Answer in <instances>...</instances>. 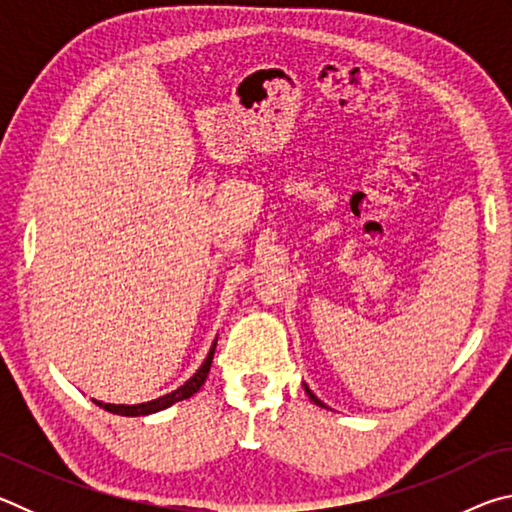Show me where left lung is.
<instances>
[{"instance_id":"left-lung-1","label":"left lung","mask_w":512,"mask_h":512,"mask_svg":"<svg viewBox=\"0 0 512 512\" xmlns=\"http://www.w3.org/2000/svg\"><path fill=\"white\" fill-rule=\"evenodd\" d=\"M305 393L309 395V400H311V402H314V404H318V406H323V402H320V400H318V397H316L314 393H311V391H309V386H305Z\"/></svg>"}]
</instances>
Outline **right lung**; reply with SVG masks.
I'll return each instance as SVG.
<instances>
[{
    "instance_id": "add662e5",
    "label": "right lung",
    "mask_w": 512,
    "mask_h": 512,
    "mask_svg": "<svg viewBox=\"0 0 512 512\" xmlns=\"http://www.w3.org/2000/svg\"><path fill=\"white\" fill-rule=\"evenodd\" d=\"M214 348H216V341H214V345H212L210 354H207V359L203 361V366L194 372V377H189L183 386L176 388V391L167 393V395L158 397V400H151V402H144V404H103V402H99V400H92V402L97 404V406H101V409L110 411V413L128 415V418H137V415H149V413H155V411L169 409L171 404L189 400V397H192L194 393L201 391V386L205 384V379H207V372H210V366H212Z\"/></svg>"
}]
</instances>
